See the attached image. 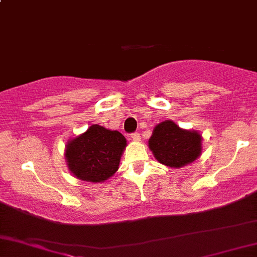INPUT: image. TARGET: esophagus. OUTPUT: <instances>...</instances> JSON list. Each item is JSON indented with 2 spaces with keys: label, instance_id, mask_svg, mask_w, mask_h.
<instances>
[{
  "label": "esophagus",
  "instance_id": "34e87169",
  "mask_svg": "<svg viewBox=\"0 0 257 257\" xmlns=\"http://www.w3.org/2000/svg\"><path fill=\"white\" fill-rule=\"evenodd\" d=\"M131 138L134 139V141H139V139H141V135H139L138 132H134V134H131Z\"/></svg>",
  "mask_w": 257,
  "mask_h": 257
}]
</instances>
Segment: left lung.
Returning <instances> with one entry per match:
<instances>
[{"mask_svg": "<svg viewBox=\"0 0 257 257\" xmlns=\"http://www.w3.org/2000/svg\"><path fill=\"white\" fill-rule=\"evenodd\" d=\"M149 148L160 163L180 168L200 156L201 136L198 132L180 128L175 122L166 120L155 127L149 139Z\"/></svg>", "mask_w": 257, "mask_h": 257, "instance_id": "8db88e82", "label": "left lung"}]
</instances>
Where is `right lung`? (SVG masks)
Here are the masks:
<instances>
[{
  "instance_id": "obj_1",
  "label": "right lung",
  "mask_w": 257,
  "mask_h": 257,
  "mask_svg": "<svg viewBox=\"0 0 257 257\" xmlns=\"http://www.w3.org/2000/svg\"><path fill=\"white\" fill-rule=\"evenodd\" d=\"M126 139L118 131L91 125L66 145L69 169L77 179L102 182L118 170Z\"/></svg>"
}]
</instances>
